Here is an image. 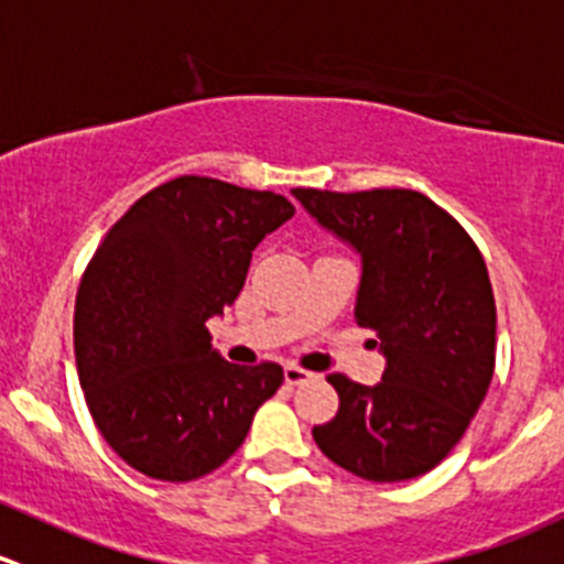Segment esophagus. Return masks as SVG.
<instances>
[{
    "label": "esophagus",
    "instance_id": "esophagus-1",
    "mask_svg": "<svg viewBox=\"0 0 564 564\" xmlns=\"http://www.w3.org/2000/svg\"><path fill=\"white\" fill-rule=\"evenodd\" d=\"M283 377H286V386H303V382H308L314 375L305 369H300V366L289 364L286 369H283Z\"/></svg>",
    "mask_w": 564,
    "mask_h": 564
}]
</instances>
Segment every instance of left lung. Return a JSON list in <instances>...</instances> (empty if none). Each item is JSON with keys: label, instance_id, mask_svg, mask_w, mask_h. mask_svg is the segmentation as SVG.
<instances>
[{"label": "left lung", "instance_id": "1", "mask_svg": "<svg viewBox=\"0 0 564 564\" xmlns=\"http://www.w3.org/2000/svg\"><path fill=\"white\" fill-rule=\"evenodd\" d=\"M292 195L360 256L355 322L386 355L377 386L327 377L338 413L314 427L316 446L371 482L421 477L455 449L494 380L496 303L482 253L413 189Z\"/></svg>", "mask_w": 564, "mask_h": 564}]
</instances>
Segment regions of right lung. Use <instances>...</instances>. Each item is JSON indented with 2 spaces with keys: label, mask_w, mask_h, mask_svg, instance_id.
Instances as JSON below:
<instances>
[{
  "label": "right lung",
  "mask_w": 564,
  "mask_h": 564,
  "mask_svg": "<svg viewBox=\"0 0 564 564\" xmlns=\"http://www.w3.org/2000/svg\"><path fill=\"white\" fill-rule=\"evenodd\" d=\"M292 215L283 195L178 176L98 245L76 294L74 352L98 433L134 471L206 477L281 388L278 364L237 366L212 349L206 322L237 300L256 245Z\"/></svg>",
  "instance_id": "add662e5"
}]
</instances>
